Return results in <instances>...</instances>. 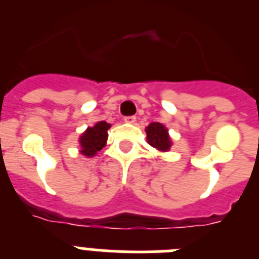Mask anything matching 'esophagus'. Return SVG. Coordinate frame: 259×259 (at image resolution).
<instances>
[{
    "label": "esophagus",
    "instance_id": "1",
    "mask_svg": "<svg viewBox=\"0 0 259 259\" xmlns=\"http://www.w3.org/2000/svg\"><path fill=\"white\" fill-rule=\"evenodd\" d=\"M124 122L128 124H134V123H136V116H125Z\"/></svg>",
    "mask_w": 259,
    "mask_h": 259
}]
</instances>
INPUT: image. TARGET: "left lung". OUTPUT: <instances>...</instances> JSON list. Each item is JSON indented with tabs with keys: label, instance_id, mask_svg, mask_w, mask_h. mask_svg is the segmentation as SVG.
<instances>
[{
	"label": "left lung",
	"instance_id": "1",
	"mask_svg": "<svg viewBox=\"0 0 259 259\" xmlns=\"http://www.w3.org/2000/svg\"><path fill=\"white\" fill-rule=\"evenodd\" d=\"M146 132V141L150 146H153L158 152H168L172 146V140H171L168 130L164 127L162 123L153 122L145 128Z\"/></svg>",
	"mask_w": 259,
	"mask_h": 259
}]
</instances>
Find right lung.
<instances>
[{
	"mask_svg": "<svg viewBox=\"0 0 259 259\" xmlns=\"http://www.w3.org/2000/svg\"><path fill=\"white\" fill-rule=\"evenodd\" d=\"M111 124L105 120H100L93 127H88L79 137L80 154L87 158H92L106 145L107 130Z\"/></svg>",
	"mask_w": 259,
	"mask_h": 259,
	"instance_id": "obj_1",
	"label": "right lung"
}]
</instances>
